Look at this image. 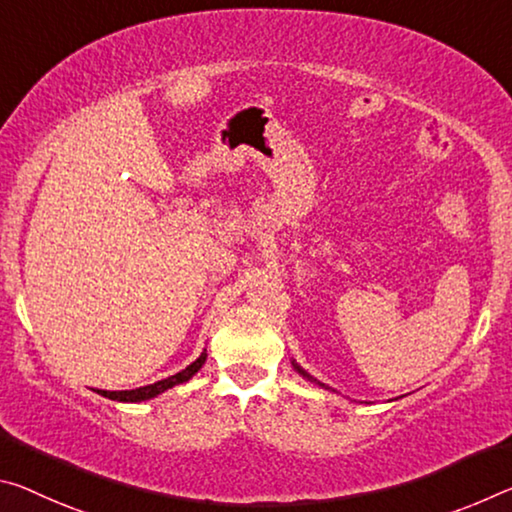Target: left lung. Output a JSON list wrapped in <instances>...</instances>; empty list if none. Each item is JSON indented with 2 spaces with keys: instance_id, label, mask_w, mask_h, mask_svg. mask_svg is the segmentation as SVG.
Wrapping results in <instances>:
<instances>
[{
  "instance_id": "obj_1",
  "label": "left lung",
  "mask_w": 512,
  "mask_h": 512,
  "mask_svg": "<svg viewBox=\"0 0 512 512\" xmlns=\"http://www.w3.org/2000/svg\"><path fill=\"white\" fill-rule=\"evenodd\" d=\"M294 369H296V371H298V373H303V376H305V378H310V380H314V378H312V376H310V373H305V371H303V369H300V367H298V364H294Z\"/></svg>"
}]
</instances>
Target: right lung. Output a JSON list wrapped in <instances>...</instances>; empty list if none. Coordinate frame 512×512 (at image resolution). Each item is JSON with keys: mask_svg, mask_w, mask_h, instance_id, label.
<instances>
[{"mask_svg": "<svg viewBox=\"0 0 512 512\" xmlns=\"http://www.w3.org/2000/svg\"><path fill=\"white\" fill-rule=\"evenodd\" d=\"M207 360V351L200 353V358L196 362H191L189 367L182 369L180 373H175V376H168L164 380H157L154 385H145V387H139V389H125V392H107V389H95L97 394L107 396V399L111 401H123V403H139V401H148V399H154V396L166 392V389L180 385V383H186L191 376H196V373L200 371L202 364H205Z\"/></svg>", "mask_w": 512, "mask_h": 512, "instance_id": "1", "label": "right lung"}]
</instances>
